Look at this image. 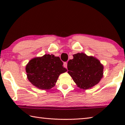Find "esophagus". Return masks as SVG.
<instances>
[{
	"mask_svg": "<svg viewBox=\"0 0 125 125\" xmlns=\"http://www.w3.org/2000/svg\"><path fill=\"white\" fill-rule=\"evenodd\" d=\"M63 66H64V67H65V68H67V62H64V63H63Z\"/></svg>",
	"mask_w": 125,
	"mask_h": 125,
	"instance_id": "esophagus-1",
	"label": "esophagus"
}]
</instances>
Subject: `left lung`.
Masks as SVG:
<instances>
[{
  "mask_svg": "<svg viewBox=\"0 0 125 125\" xmlns=\"http://www.w3.org/2000/svg\"><path fill=\"white\" fill-rule=\"evenodd\" d=\"M68 73L80 89H87L100 82L103 75V65L93 57L83 53L73 55L68 62Z\"/></svg>",
  "mask_w": 125,
  "mask_h": 125,
  "instance_id": "obj_1",
  "label": "left lung"
}]
</instances>
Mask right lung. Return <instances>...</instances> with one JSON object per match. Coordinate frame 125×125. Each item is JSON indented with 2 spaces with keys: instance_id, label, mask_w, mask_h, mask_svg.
I'll return each mask as SVG.
<instances>
[{
  "instance_id": "right-lung-1",
  "label": "right lung",
  "mask_w": 125,
  "mask_h": 125,
  "mask_svg": "<svg viewBox=\"0 0 125 125\" xmlns=\"http://www.w3.org/2000/svg\"><path fill=\"white\" fill-rule=\"evenodd\" d=\"M63 64L60 57L53 54L33 58L26 67L27 78L36 87L50 89L55 85L59 75L67 71Z\"/></svg>"
}]
</instances>
